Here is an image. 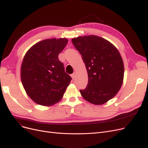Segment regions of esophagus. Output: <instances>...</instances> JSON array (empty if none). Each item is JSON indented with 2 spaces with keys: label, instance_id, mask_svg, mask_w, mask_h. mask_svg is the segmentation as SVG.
I'll return each mask as SVG.
<instances>
[{
  "label": "esophagus",
  "instance_id": "34e87169",
  "mask_svg": "<svg viewBox=\"0 0 148 148\" xmlns=\"http://www.w3.org/2000/svg\"><path fill=\"white\" fill-rule=\"evenodd\" d=\"M75 73H73V74H71V77L72 78V79H74V78H75Z\"/></svg>",
  "mask_w": 148,
  "mask_h": 148
}]
</instances>
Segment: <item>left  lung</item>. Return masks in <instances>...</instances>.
<instances>
[{"label":"left lung","instance_id":"left-lung-1","mask_svg":"<svg viewBox=\"0 0 148 148\" xmlns=\"http://www.w3.org/2000/svg\"><path fill=\"white\" fill-rule=\"evenodd\" d=\"M81 53L88 76L87 87L80 93L91 104L102 105L117 95L122 86L124 65L118 49L107 40L95 35L71 39Z\"/></svg>","mask_w":148,"mask_h":148}]
</instances>
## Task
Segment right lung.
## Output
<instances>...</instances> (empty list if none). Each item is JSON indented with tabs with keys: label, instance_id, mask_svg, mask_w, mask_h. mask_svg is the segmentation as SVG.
Listing matches in <instances>:
<instances>
[{
	"label": "right lung",
	"instance_id": "obj_1",
	"mask_svg": "<svg viewBox=\"0 0 148 148\" xmlns=\"http://www.w3.org/2000/svg\"><path fill=\"white\" fill-rule=\"evenodd\" d=\"M68 39L52 38L36 43L26 52L21 66V80L28 96L38 104L59 102L71 78L58 56Z\"/></svg>",
	"mask_w": 148,
	"mask_h": 148
}]
</instances>
